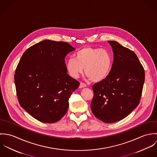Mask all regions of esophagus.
Here are the masks:
<instances>
[{
    "mask_svg": "<svg viewBox=\"0 0 157 157\" xmlns=\"http://www.w3.org/2000/svg\"><path fill=\"white\" fill-rule=\"evenodd\" d=\"M85 87H86V85L85 83L81 82L80 84L79 88H85Z\"/></svg>",
    "mask_w": 157,
    "mask_h": 157,
    "instance_id": "1",
    "label": "esophagus"
}]
</instances>
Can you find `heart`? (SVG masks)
<instances>
[{
  "instance_id": "heart-1",
  "label": "heart",
  "mask_w": 157,
  "mask_h": 157,
  "mask_svg": "<svg viewBox=\"0 0 157 157\" xmlns=\"http://www.w3.org/2000/svg\"><path fill=\"white\" fill-rule=\"evenodd\" d=\"M76 59L70 57L67 62L68 74L73 78H78L83 73L94 82H100L109 75L112 67V57L110 52L100 48L84 47L75 54Z\"/></svg>"
}]
</instances>
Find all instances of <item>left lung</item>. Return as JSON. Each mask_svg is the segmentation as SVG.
<instances>
[{"mask_svg": "<svg viewBox=\"0 0 157 157\" xmlns=\"http://www.w3.org/2000/svg\"><path fill=\"white\" fill-rule=\"evenodd\" d=\"M112 46L113 62L108 77L92 86L90 104L93 114L106 123L127 117L140 101L144 83V69L136 55L115 41Z\"/></svg>", "mask_w": 157, "mask_h": 157, "instance_id": "obj_1", "label": "left lung"}]
</instances>
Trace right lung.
I'll list each match as a JSON object with an SVG mask.
<instances>
[{
	"mask_svg": "<svg viewBox=\"0 0 157 157\" xmlns=\"http://www.w3.org/2000/svg\"><path fill=\"white\" fill-rule=\"evenodd\" d=\"M75 49L67 42L45 40L23 53L14 74L16 93L21 107L36 120L52 123L67 112L80 85L67 74L65 60Z\"/></svg>",
	"mask_w": 157,
	"mask_h": 157,
	"instance_id": "1",
	"label": "right lung"
}]
</instances>
